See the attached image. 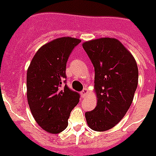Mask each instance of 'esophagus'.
I'll use <instances>...</instances> for the list:
<instances>
[{
	"label": "esophagus",
	"mask_w": 156,
	"mask_h": 156,
	"mask_svg": "<svg viewBox=\"0 0 156 156\" xmlns=\"http://www.w3.org/2000/svg\"><path fill=\"white\" fill-rule=\"evenodd\" d=\"M87 94H88V90L87 89H84L81 92H80V96H81V98H86V96H87Z\"/></svg>",
	"instance_id": "1"
}]
</instances>
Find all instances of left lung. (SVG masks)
Masks as SVG:
<instances>
[{
  "label": "left lung",
  "mask_w": 156,
  "mask_h": 156,
  "mask_svg": "<svg viewBox=\"0 0 156 156\" xmlns=\"http://www.w3.org/2000/svg\"><path fill=\"white\" fill-rule=\"evenodd\" d=\"M82 46L94 66L98 101L95 109L85 116L90 129L103 132L118 124L130 108L139 69L133 55L117 38L100 37Z\"/></svg>",
  "instance_id": "obj_1"
}]
</instances>
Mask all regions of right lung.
Instances as JSON below:
<instances>
[{"mask_svg": "<svg viewBox=\"0 0 156 156\" xmlns=\"http://www.w3.org/2000/svg\"><path fill=\"white\" fill-rule=\"evenodd\" d=\"M81 40L62 37L44 44L34 55L27 71V98L31 112L41 129L59 133L67 128L70 112L80 95L62 87L66 62ZM66 81V80H65Z\"/></svg>", "mask_w": 156, "mask_h": 156, "instance_id": "add662e5", "label": "right lung"}]
</instances>
